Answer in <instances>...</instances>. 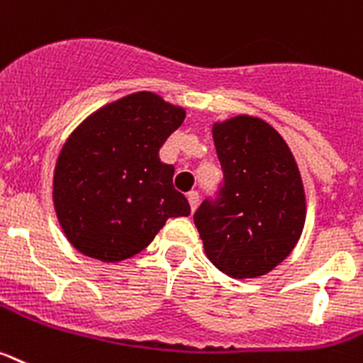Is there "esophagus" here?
Segmentation results:
<instances>
[{"mask_svg": "<svg viewBox=\"0 0 363 363\" xmlns=\"http://www.w3.org/2000/svg\"><path fill=\"white\" fill-rule=\"evenodd\" d=\"M187 200H189V206H191V211H196L198 207V202H200V194L196 193V191H191V193L187 194Z\"/></svg>", "mask_w": 363, "mask_h": 363, "instance_id": "34e87169", "label": "esophagus"}]
</instances>
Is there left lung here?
<instances>
[{"label":"left lung","instance_id":"left-lung-1","mask_svg":"<svg viewBox=\"0 0 363 363\" xmlns=\"http://www.w3.org/2000/svg\"><path fill=\"white\" fill-rule=\"evenodd\" d=\"M224 187L203 202L194 225L207 259L233 279H255L286 259L301 237L306 196L292 150L255 116L213 123Z\"/></svg>","mask_w":363,"mask_h":363}]
</instances>
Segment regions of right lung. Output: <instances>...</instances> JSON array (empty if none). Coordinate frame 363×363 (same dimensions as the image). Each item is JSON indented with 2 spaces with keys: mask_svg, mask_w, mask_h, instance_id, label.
<instances>
[{
  "mask_svg": "<svg viewBox=\"0 0 363 363\" xmlns=\"http://www.w3.org/2000/svg\"><path fill=\"white\" fill-rule=\"evenodd\" d=\"M185 108L135 91L89 113L62 145L52 203L67 242L101 262H121L154 240L170 216H189L160 147Z\"/></svg>",
  "mask_w": 363,
  "mask_h": 363,
  "instance_id": "1",
  "label": "right lung"
}]
</instances>
